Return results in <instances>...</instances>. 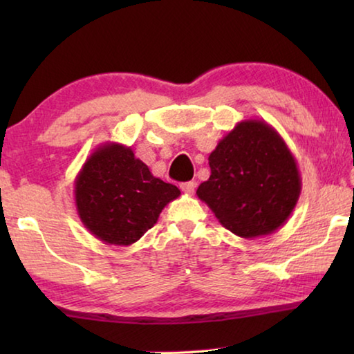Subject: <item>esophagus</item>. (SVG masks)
I'll use <instances>...</instances> for the list:
<instances>
[{
	"instance_id": "obj_1",
	"label": "esophagus",
	"mask_w": 354,
	"mask_h": 354,
	"mask_svg": "<svg viewBox=\"0 0 354 354\" xmlns=\"http://www.w3.org/2000/svg\"><path fill=\"white\" fill-rule=\"evenodd\" d=\"M196 189V183L195 181H189V183H183L181 184V190L184 192V194L187 195H192Z\"/></svg>"
}]
</instances>
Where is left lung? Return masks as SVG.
I'll list each match as a JSON object with an SVG mask.
<instances>
[{
	"label": "left lung",
	"mask_w": 354,
	"mask_h": 354,
	"mask_svg": "<svg viewBox=\"0 0 354 354\" xmlns=\"http://www.w3.org/2000/svg\"><path fill=\"white\" fill-rule=\"evenodd\" d=\"M211 176L196 195L221 226L243 239L273 234L301 194L297 160L263 120H242L209 154Z\"/></svg>",
	"instance_id": "obj_1"
}]
</instances>
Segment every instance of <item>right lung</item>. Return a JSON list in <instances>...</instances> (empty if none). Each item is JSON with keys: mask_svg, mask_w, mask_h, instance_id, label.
I'll return each instance as SVG.
<instances>
[{"mask_svg": "<svg viewBox=\"0 0 354 354\" xmlns=\"http://www.w3.org/2000/svg\"><path fill=\"white\" fill-rule=\"evenodd\" d=\"M181 192L151 175L131 147L106 142L88 156L75 179L82 225L107 245L128 247L158 221Z\"/></svg>", "mask_w": 354, "mask_h": 354, "instance_id": "1", "label": "right lung"}]
</instances>
